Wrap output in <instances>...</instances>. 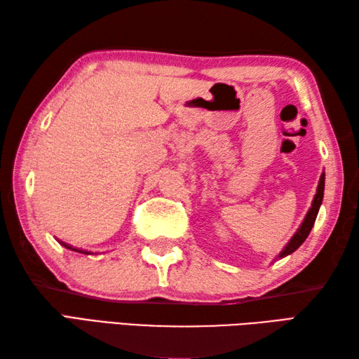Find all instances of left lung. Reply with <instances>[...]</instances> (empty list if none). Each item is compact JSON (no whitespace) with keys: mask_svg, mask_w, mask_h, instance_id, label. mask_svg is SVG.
<instances>
[{"mask_svg":"<svg viewBox=\"0 0 359 359\" xmlns=\"http://www.w3.org/2000/svg\"><path fill=\"white\" fill-rule=\"evenodd\" d=\"M324 184H325V172H323L321 177H319L316 194L313 197V202H311L310 210L307 211L306 217H304V220H302V224L299 225V228H297L296 233L292 236V239L287 242V245L282 248V251L276 256V259H274V261H278V259H282V257H285L288 255H292L293 251H296L297 248H299L302 243H304V241L307 239V236L310 234L311 228H313V225H315V220H316V216H318L319 207H321L323 199H324Z\"/></svg>","mask_w":359,"mask_h":359,"instance_id":"8db88e82","label":"left lung"}]
</instances>
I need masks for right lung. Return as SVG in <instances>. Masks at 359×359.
I'll return each mask as SVG.
<instances>
[{"label":"right lung","instance_id":"obj_1","mask_svg":"<svg viewBox=\"0 0 359 359\" xmlns=\"http://www.w3.org/2000/svg\"><path fill=\"white\" fill-rule=\"evenodd\" d=\"M58 241V239H57ZM58 243L60 245H63L65 248H67V250H72V251H77V253H83V255H94L93 251H88V250H81V248H77V247H72V245H69V243H66V242H63V241H58ZM97 255V253H95Z\"/></svg>","mask_w":359,"mask_h":359}]
</instances>
